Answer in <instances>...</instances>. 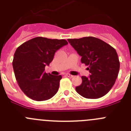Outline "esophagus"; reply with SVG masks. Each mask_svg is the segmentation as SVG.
<instances>
[{"label":"esophagus","mask_w":131,"mask_h":131,"mask_svg":"<svg viewBox=\"0 0 131 131\" xmlns=\"http://www.w3.org/2000/svg\"><path fill=\"white\" fill-rule=\"evenodd\" d=\"M66 76L67 77H69V78H72V77H73V75H70V74H69V73H67Z\"/></svg>","instance_id":"obj_1"}]
</instances>
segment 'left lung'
Listing matches in <instances>:
<instances>
[{"mask_svg": "<svg viewBox=\"0 0 131 131\" xmlns=\"http://www.w3.org/2000/svg\"><path fill=\"white\" fill-rule=\"evenodd\" d=\"M68 40L91 73L89 77H81V84L75 88L77 93L89 99L106 95L115 84L119 71V60L115 48L93 37Z\"/></svg>", "mask_w": 131, "mask_h": 131, "instance_id": "1", "label": "left lung"}]
</instances>
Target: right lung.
<instances>
[{
  "instance_id": "1",
  "label": "right lung",
  "mask_w": 131,
  "mask_h": 131,
  "mask_svg": "<svg viewBox=\"0 0 131 131\" xmlns=\"http://www.w3.org/2000/svg\"><path fill=\"white\" fill-rule=\"evenodd\" d=\"M68 44L65 39L38 37L18 47L12 66L18 85L27 96L44 101L56 94L62 76L47 73L45 66L52 61L56 52Z\"/></svg>"
}]
</instances>
